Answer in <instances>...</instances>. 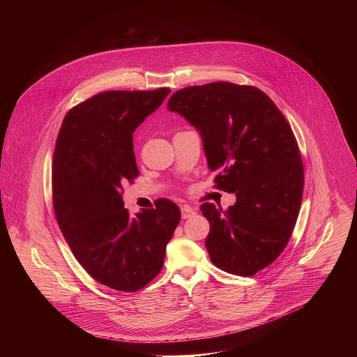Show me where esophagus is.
Listing matches in <instances>:
<instances>
[{"label": "esophagus", "instance_id": "1", "mask_svg": "<svg viewBox=\"0 0 357 357\" xmlns=\"http://www.w3.org/2000/svg\"><path fill=\"white\" fill-rule=\"evenodd\" d=\"M181 211H182V218H183V220H187V218L194 217V215H195V213H197V210H195L194 207L187 206V204L186 206H182Z\"/></svg>", "mask_w": 357, "mask_h": 357}]
</instances>
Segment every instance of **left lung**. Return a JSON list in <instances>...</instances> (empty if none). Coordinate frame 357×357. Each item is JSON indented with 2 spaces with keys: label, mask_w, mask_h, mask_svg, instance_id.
<instances>
[{
  "label": "left lung",
  "mask_w": 357,
  "mask_h": 357,
  "mask_svg": "<svg viewBox=\"0 0 357 357\" xmlns=\"http://www.w3.org/2000/svg\"><path fill=\"white\" fill-rule=\"evenodd\" d=\"M167 108L201 134L215 187L237 197L227 210L201 206L211 262L255 275L285 249L303 199L304 167L288 120L261 89L227 82L179 89Z\"/></svg>",
  "instance_id": "obj_1"
}]
</instances>
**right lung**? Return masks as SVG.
<instances>
[{
	"instance_id": "add662e5",
	"label": "right lung",
	"mask_w": 357,
	"mask_h": 357,
	"mask_svg": "<svg viewBox=\"0 0 357 357\" xmlns=\"http://www.w3.org/2000/svg\"><path fill=\"white\" fill-rule=\"evenodd\" d=\"M169 88L107 91L63 120L52 163L56 220L79 264L98 282L135 291L160 273L181 210L170 199L131 215L121 190L139 175L132 134Z\"/></svg>"
}]
</instances>
